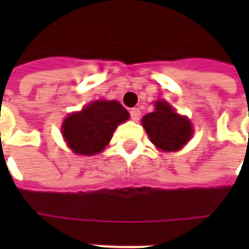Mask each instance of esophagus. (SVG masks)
I'll return each mask as SVG.
<instances>
[{
	"label": "esophagus",
	"instance_id": "34e87169",
	"mask_svg": "<svg viewBox=\"0 0 249 249\" xmlns=\"http://www.w3.org/2000/svg\"><path fill=\"white\" fill-rule=\"evenodd\" d=\"M140 116L141 112L139 108H133L130 110V119L133 120V121H139V120H140Z\"/></svg>",
	"mask_w": 249,
	"mask_h": 249
}]
</instances>
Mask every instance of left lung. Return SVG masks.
<instances>
[{
    "label": "left lung",
    "instance_id": "8db88e82",
    "mask_svg": "<svg viewBox=\"0 0 249 249\" xmlns=\"http://www.w3.org/2000/svg\"><path fill=\"white\" fill-rule=\"evenodd\" d=\"M141 123L152 142L165 152L181 149L191 140L193 133L191 121L176 113L172 107L162 100L155 103V110L145 114Z\"/></svg>",
    "mask_w": 249,
    "mask_h": 249
}]
</instances>
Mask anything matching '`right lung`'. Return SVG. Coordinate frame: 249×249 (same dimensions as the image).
I'll return each mask as SVG.
<instances>
[{
	"instance_id": "obj_1",
	"label": "right lung",
	"mask_w": 249,
	"mask_h": 249,
	"mask_svg": "<svg viewBox=\"0 0 249 249\" xmlns=\"http://www.w3.org/2000/svg\"><path fill=\"white\" fill-rule=\"evenodd\" d=\"M128 119V110L119 101L97 100L69 114L62 123L61 133L73 153L93 156L104 151L114 129Z\"/></svg>"
}]
</instances>
